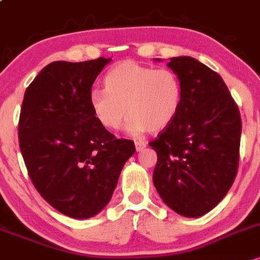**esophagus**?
<instances>
[{"instance_id":"obj_1","label":"esophagus","mask_w":260,"mask_h":260,"mask_svg":"<svg viewBox=\"0 0 260 260\" xmlns=\"http://www.w3.org/2000/svg\"><path fill=\"white\" fill-rule=\"evenodd\" d=\"M146 147V142H142V141H135V148L138 152H141V151H144Z\"/></svg>"}]
</instances>
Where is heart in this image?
Instances as JSON below:
<instances>
[{
    "mask_svg": "<svg viewBox=\"0 0 260 260\" xmlns=\"http://www.w3.org/2000/svg\"><path fill=\"white\" fill-rule=\"evenodd\" d=\"M104 87L89 92L93 116L106 129L116 130L129 112L125 130L131 136L163 130L182 106V83L169 69L124 61L107 72Z\"/></svg>",
    "mask_w": 260,
    "mask_h": 260,
    "instance_id": "b5f03b06",
    "label": "heart"
}]
</instances>
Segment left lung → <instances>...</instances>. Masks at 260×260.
<instances>
[{
	"label": "left lung",
	"mask_w": 260,
	"mask_h": 260,
	"mask_svg": "<svg viewBox=\"0 0 260 260\" xmlns=\"http://www.w3.org/2000/svg\"><path fill=\"white\" fill-rule=\"evenodd\" d=\"M167 66L179 77L183 98L174 120L150 142L157 152L152 180L169 209L200 217L223 199L237 174L240 110L221 76L199 60L172 57Z\"/></svg>",
	"instance_id": "left-lung-1"
}]
</instances>
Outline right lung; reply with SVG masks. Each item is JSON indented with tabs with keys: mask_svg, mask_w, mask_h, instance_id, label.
<instances>
[{
	"mask_svg": "<svg viewBox=\"0 0 260 260\" xmlns=\"http://www.w3.org/2000/svg\"><path fill=\"white\" fill-rule=\"evenodd\" d=\"M112 59L54 61L24 93L19 147L29 177L49 204L72 218H89L106 208L125 162L135 153L93 116V82Z\"/></svg>",
	"mask_w": 260,
	"mask_h": 260,
	"instance_id": "add662e5",
	"label": "right lung"
}]
</instances>
